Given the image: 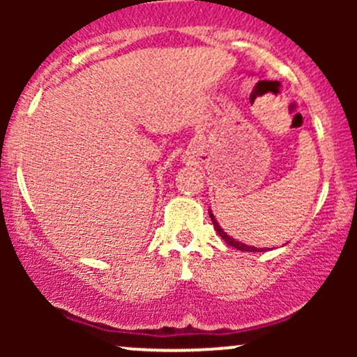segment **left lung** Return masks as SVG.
<instances>
[{"instance_id":"1","label":"left lung","mask_w":357,"mask_h":357,"mask_svg":"<svg viewBox=\"0 0 357 357\" xmlns=\"http://www.w3.org/2000/svg\"><path fill=\"white\" fill-rule=\"evenodd\" d=\"M208 213H210V218H211V221H213V227H215V230L218 231V235H220L221 238H223L225 241H227V243L230 245V247H235V248H238V250H243V252H264V250H258V248H255V247H248V245L241 243V241L233 240L231 236H228L227 233L223 231V228H221L220 225H218V221L215 220V216H213V213H211V211H208Z\"/></svg>"}]
</instances>
